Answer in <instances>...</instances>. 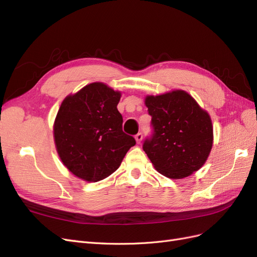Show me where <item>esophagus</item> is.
<instances>
[{
  "instance_id": "esophagus-1",
  "label": "esophagus",
  "mask_w": 257,
  "mask_h": 257,
  "mask_svg": "<svg viewBox=\"0 0 257 257\" xmlns=\"http://www.w3.org/2000/svg\"><path fill=\"white\" fill-rule=\"evenodd\" d=\"M135 139H136L137 144H141V143H142V141H143V133H138V134H136Z\"/></svg>"
}]
</instances>
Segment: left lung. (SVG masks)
Masks as SVG:
<instances>
[{"label":"left lung","instance_id":"8db88e82","mask_svg":"<svg viewBox=\"0 0 257 257\" xmlns=\"http://www.w3.org/2000/svg\"><path fill=\"white\" fill-rule=\"evenodd\" d=\"M152 135L143 149L155 169L170 179H182L205 164L213 143L211 119L189 93L176 90L146 97Z\"/></svg>","mask_w":257,"mask_h":257}]
</instances>
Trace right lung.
Wrapping results in <instances>:
<instances>
[{"label": "right lung", "instance_id": "obj_1", "mask_svg": "<svg viewBox=\"0 0 257 257\" xmlns=\"http://www.w3.org/2000/svg\"><path fill=\"white\" fill-rule=\"evenodd\" d=\"M120 97V92L93 82L61 104L53 125L57 151L69 172L84 181L110 176L136 144L122 131Z\"/></svg>", "mask_w": 257, "mask_h": 257}]
</instances>
